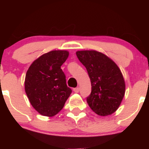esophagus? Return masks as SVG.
<instances>
[{
	"label": "esophagus",
	"mask_w": 149,
	"mask_h": 149,
	"mask_svg": "<svg viewBox=\"0 0 149 149\" xmlns=\"http://www.w3.org/2000/svg\"><path fill=\"white\" fill-rule=\"evenodd\" d=\"M73 91H74V92H76V93H78L80 91V88H76L73 89Z\"/></svg>",
	"instance_id": "1"
}]
</instances>
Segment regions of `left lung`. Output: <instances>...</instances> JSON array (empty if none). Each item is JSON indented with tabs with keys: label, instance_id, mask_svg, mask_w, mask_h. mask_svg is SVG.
Wrapping results in <instances>:
<instances>
[{
	"label": "left lung",
	"instance_id": "8db88e82",
	"mask_svg": "<svg viewBox=\"0 0 149 149\" xmlns=\"http://www.w3.org/2000/svg\"><path fill=\"white\" fill-rule=\"evenodd\" d=\"M76 55L91 81L92 92L87 98L89 107L99 116L111 115L119 108L125 92L120 69L110 57L94 49L78 50Z\"/></svg>",
	"mask_w": 149,
	"mask_h": 149
}]
</instances>
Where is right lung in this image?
Wrapping results in <instances>:
<instances>
[{
	"label": "right lung",
	"mask_w": 149,
	"mask_h": 149,
	"mask_svg": "<svg viewBox=\"0 0 149 149\" xmlns=\"http://www.w3.org/2000/svg\"><path fill=\"white\" fill-rule=\"evenodd\" d=\"M67 50H52L33 61L26 73L24 89L31 106L42 116L52 117L64 107L71 93L61 66Z\"/></svg>",
	"instance_id": "obj_1"
}]
</instances>
